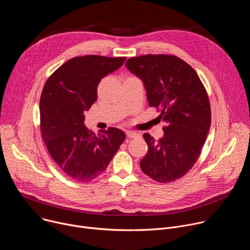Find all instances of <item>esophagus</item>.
<instances>
[{"label":"esophagus","mask_w":250,"mask_h":250,"mask_svg":"<svg viewBox=\"0 0 250 250\" xmlns=\"http://www.w3.org/2000/svg\"><path fill=\"white\" fill-rule=\"evenodd\" d=\"M125 133H126V135H127L128 137H130V138H136V137H139V136H140V134L137 133V132H135V131L125 130Z\"/></svg>","instance_id":"esophagus-1"}]
</instances>
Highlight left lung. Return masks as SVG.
I'll list each match as a JSON object with an SVG mask.
<instances>
[{
	"label": "left lung",
	"mask_w": 250,
	"mask_h": 250,
	"mask_svg": "<svg viewBox=\"0 0 250 250\" xmlns=\"http://www.w3.org/2000/svg\"><path fill=\"white\" fill-rule=\"evenodd\" d=\"M125 66L144 82L149 106L160 109L158 118L166 124L157 141L144 134L148 150L140 168L160 183L179 179L199 158L210 127L205 87L196 71L173 55L132 57Z\"/></svg>",
	"instance_id": "left-lung-1"
}]
</instances>
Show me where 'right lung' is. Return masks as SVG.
<instances>
[{
	"label": "right lung",
	"mask_w": 250,
	"mask_h": 250,
	"mask_svg": "<svg viewBox=\"0 0 250 250\" xmlns=\"http://www.w3.org/2000/svg\"><path fill=\"white\" fill-rule=\"evenodd\" d=\"M125 61V57H74L43 87L40 102L42 138L58 167L75 181L89 182L103 173L125 138L117 127L95 134L84 125L85 112L97 101L100 81Z\"/></svg>",
	"instance_id": "right-lung-1"
}]
</instances>
